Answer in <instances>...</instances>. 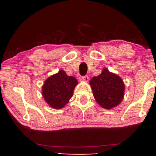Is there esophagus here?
Instances as JSON below:
<instances>
[{
    "instance_id": "34e87169",
    "label": "esophagus",
    "mask_w": 156,
    "mask_h": 156,
    "mask_svg": "<svg viewBox=\"0 0 156 156\" xmlns=\"http://www.w3.org/2000/svg\"><path fill=\"white\" fill-rule=\"evenodd\" d=\"M82 79L85 81H89V77L87 75H84V76L82 77Z\"/></svg>"
}]
</instances>
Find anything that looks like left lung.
<instances>
[{"instance_id": "1", "label": "left lung", "mask_w": 156, "mask_h": 156, "mask_svg": "<svg viewBox=\"0 0 156 156\" xmlns=\"http://www.w3.org/2000/svg\"><path fill=\"white\" fill-rule=\"evenodd\" d=\"M90 84L96 101L102 107L109 109L122 102L125 91L123 81L106 69L98 76L94 77Z\"/></svg>"}]
</instances>
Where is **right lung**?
<instances>
[{
	"label": "right lung",
	"mask_w": 156,
	"mask_h": 156,
	"mask_svg": "<svg viewBox=\"0 0 156 156\" xmlns=\"http://www.w3.org/2000/svg\"><path fill=\"white\" fill-rule=\"evenodd\" d=\"M77 84L76 78L68 76L63 70H60L45 81L42 87V94L45 101L51 107L61 108L72 98Z\"/></svg>",
	"instance_id": "obj_1"
}]
</instances>
